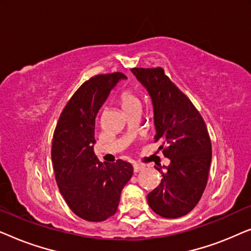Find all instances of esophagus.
<instances>
[{
  "instance_id": "1",
  "label": "esophagus",
  "mask_w": 251,
  "mask_h": 251,
  "mask_svg": "<svg viewBox=\"0 0 251 251\" xmlns=\"http://www.w3.org/2000/svg\"><path fill=\"white\" fill-rule=\"evenodd\" d=\"M144 166H140V164H133V171L135 173H139V171H142L144 169Z\"/></svg>"
}]
</instances>
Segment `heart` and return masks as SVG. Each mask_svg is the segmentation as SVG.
Masks as SVG:
<instances>
[{
  "mask_svg": "<svg viewBox=\"0 0 251 251\" xmlns=\"http://www.w3.org/2000/svg\"><path fill=\"white\" fill-rule=\"evenodd\" d=\"M120 104H121L123 109H126L131 106L135 105H140L139 99L133 96L131 92L129 91H123L121 95H120Z\"/></svg>",
  "mask_w": 251,
  "mask_h": 251,
  "instance_id": "1",
  "label": "heart"
}]
</instances>
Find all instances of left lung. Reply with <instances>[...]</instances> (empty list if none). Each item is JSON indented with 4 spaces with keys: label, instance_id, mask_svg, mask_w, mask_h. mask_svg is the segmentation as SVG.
<instances>
[{
    "label": "left lung",
    "instance_id": "obj_1",
    "mask_svg": "<svg viewBox=\"0 0 251 251\" xmlns=\"http://www.w3.org/2000/svg\"><path fill=\"white\" fill-rule=\"evenodd\" d=\"M152 99L155 142L170 160L156 168L161 184L147 195L151 209L166 218L186 215L198 204L208 180L211 142L205 123L190 99L161 67L132 68Z\"/></svg>",
    "mask_w": 251,
    "mask_h": 251
}]
</instances>
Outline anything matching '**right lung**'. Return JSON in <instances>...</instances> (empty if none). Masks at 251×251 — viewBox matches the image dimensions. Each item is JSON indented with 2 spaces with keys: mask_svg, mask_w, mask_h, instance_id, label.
I'll use <instances>...</instances> for the list:
<instances>
[{
  "mask_svg": "<svg viewBox=\"0 0 251 251\" xmlns=\"http://www.w3.org/2000/svg\"><path fill=\"white\" fill-rule=\"evenodd\" d=\"M126 78L112 73L84 82L65 106L53 133L51 160L58 187L71 210L89 222L115 214L122 188L133 174L129 162L101 163L94 152L97 113Z\"/></svg>",
  "mask_w": 251,
  "mask_h": 251,
  "instance_id": "right-lung-1",
  "label": "right lung"
}]
</instances>
